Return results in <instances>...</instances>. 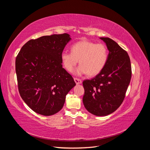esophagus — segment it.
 I'll return each mask as SVG.
<instances>
[{"label":"esophagus","mask_w":150,"mask_h":150,"mask_svg":"<svg viewBox=\"0 0 150 150\" xmlns=\"http://www.w3.org/2000/svg\"><path fill=\"white\" fill-rule=\"evenodd\" d=\"M74 81L75 83L77 84H81V83H82V80L79 79V78H74Z\"/></svg>","instance_id":"34e87169"}]
</instances>
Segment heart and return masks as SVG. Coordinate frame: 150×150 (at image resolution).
Listing matches in <instances>:
<instances>
[{"label":"heart","mask_w":150,"mask_h":150,"mask_svg":"<svg viewBox=\"0 0 150 150\" xmlns=\"http://www.w3.org/2000/svg\"><path fill=\"white\" fill-rule=\"evenodd\" d=\"M71 51H63L61 56L63 66L69 72L73 71L79 60L77 74L96 76L103 71L108 61V51L103 44L81 40L72 45Z\"/></svg>","instance_id":"heart-1"}]
</instances>
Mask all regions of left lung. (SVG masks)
<instances>
[{
	"label": "left lung",
	"mask_w": 150,
	"mask_h": 150,
	"mask_svg": "<svg viewBox=\"0 0 150 150\" xmlns=\"http://www.w3.org/2000/svg\"><path fill=\"white\" fill-rule=\"evenodd\" d=\"M100 39L109 51L107 63L100 73L83 83L84 106L89 112L98 116L110 115L120 106L131 78L127 52L110 38Z\"/></svg>",
	"instance_id": "left-lung-1"
}]
</instances>
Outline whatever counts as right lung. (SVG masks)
<instances>
[{
  "label": "right lung",
  "mask_w": 150,
  "mask_h": 150,
  "mask_svg": "<svg viewBox=\"0 0 150 150\" xmlns=\"http://www.w3.org/2000/svg\"><path fill=\"white\" fill-rule=\"evenodd\" d=\"M71 40L67 34L31 39L22 47L16 59V72L22 99L34 112L44 116L62 108L66 96L76 85L62 67L61 56Z\"/></svg>",
  "instance_id": "add662e5"
}]
</instances>
